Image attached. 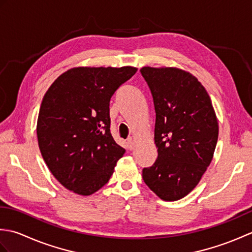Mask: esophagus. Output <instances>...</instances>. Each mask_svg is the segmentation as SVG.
I'll list each match as a JSON object with an SVG mask.
<instances>
[{
	"instance_id": "obj_1",
	"label": "esophagus",
	"mask_w": 252,
	"mask_h": 252,
	"mask_svg": "<svg viewBox=\"0 0 252 252\" xmlns=\"http://www.w3.org/2000/svg\"><path fill=\"white\" fill-rule=\"evenodd\" d=\"M126 144H127V148H129L130 151H132V149L134 148V138H133L132 136L127 138Z\"/></svg>"
}]
</instances>
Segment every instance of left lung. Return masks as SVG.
I'll return each mask as SVG.
<instances>
[{
  "label": "left lung",
  "instance_id": "left-lung-1",
  "mask_svg": "<svg viewBox=\"0 0 252 252\" xmlns=\"http://www.w3.org/2000/svg\"><path fill=\"white\" fill-rule=\"evenodd\" d=\"M153 95L158 157L143 180L160 199L175 201L199 183L215 154L219 123L210 96L196 77L174 67H143Z\"/></svg>",
  "mask_w": 252,
  "mask_h": 252
}]
</instances>
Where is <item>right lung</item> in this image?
<instances>
[{
	"instance_id": "obj_1",
	"label": "right lung",
	"mask_w": 252,
	"mask_h": 252,
	"mask_svg": "<svg viewBox=\"0 0 252 252\" xmlns=\"http://www.w3.org/2000/svg\"><path fill=\"white\" fill-rule=\"evenodd\" d=\"M137 68L74 67L52 83L42 100L36 135L42 157L67 189L89 196L114 173L126 149L110 133L109 101Z\"/></svg>"
}]
</instances>
